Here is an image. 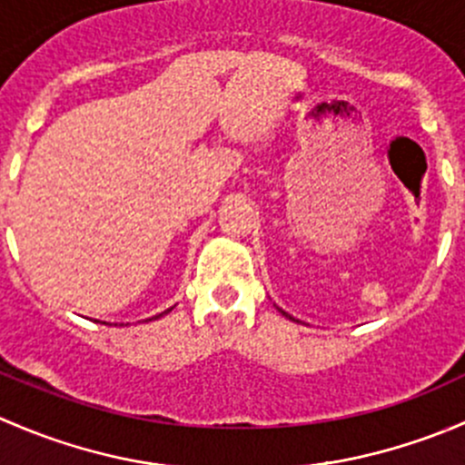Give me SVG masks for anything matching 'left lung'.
Segmentation results:
<instances>
[{
  "mask_svg": "<svg viewBox=\"0 0 465 465\" xmlns=\"http://www.w3.org/2000/svg\"><path fill=\"white\" fill-rule=\"evenodd\" d=\"M279 311H281V308H279ZM281 315H285V317H288V320H292V317H290L288 312H283V311H281Z\"/></svg>",
  "mask_w": 465,
  "mask_h": 465,
  "instance_id": "left-lung-1",
  "label": "left lung"
}]
</instances>
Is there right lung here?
Segmentation results:
<instances>
[{"label": "right lung", "mask_w": 465, "mask_h": 465, "mask_svg": "<svg viewBox=\"0 0 465 465\" xmlns=\"http://www.w3.org/2000/svg\"><path fill=\"white\" fill-rule=\"evenodd\" d=\"M166 312H171V308H168V311H163L162 315H166ZM162 315H157V317H162ZM157 317H154V320H157Z\"/></svg>", "instance_id": "add662e5"}]
</instances>
